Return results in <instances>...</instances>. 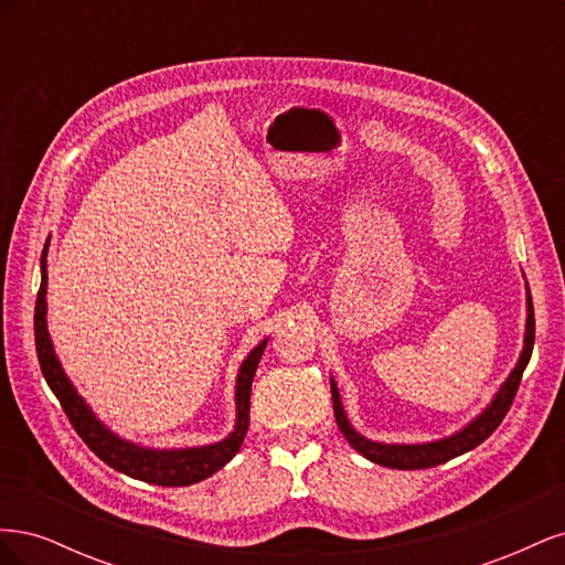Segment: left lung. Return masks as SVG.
Masks as SVG:
<instances>
[{
	"label": "left lung",
	"instance_id": "1",
	"mask_svg": "<svg viewBox=\"0 0 565 565\" xmlns=\"http://www.w3.org/2000/svg\"><path fill=\"white\" fill-rule=\"evenodd\" d=\"M525 306H527V318H525V337H523V351L519 355L516 367L511 370L509 377L504 380V384L500 386V391L494 393V398L490 401V405L483 409L481 415L476 419H471L465 429H459L452 436L438 438L431 443H377L370 440L365 436L358 434L347 413L344 405H341V396L339 388L334 384V380L330 377V386H332V405H334V417H337V426L339 431L344 434V438L349 440V446L353 450L361 452L363 457H367L374 465H382L388 469H429V467H438L443 461H448L452 457L465 455L469 450H473L481 443L498 429L502 424L504 415L509 413L511 403H514V396L519 391L523 370L533 355V344H535V311H533V297H530V289H525Z\"/></svg>",
	"mask_w": 565,
	"mask_h": 565
}]
</instances>
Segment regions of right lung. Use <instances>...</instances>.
<instances>
[{
    "label": "right lung",
    "instance_id": "add662e5",
    "mask_svg": "<svg viewBox=\"0 0 565 565\" xmlns=\"http://www.w3.org/2000/svg\"><path fill=\"white\" fill-rule=\"evenodd\" d=\"M46 249L42 252V285L38 292V306H35V344H38V358L40 367L49 388L56 393L61 401V407L65 409L67 419L75 426L79 438L87 443L89 450L106 461L108 467L117 469L119 473H127L139 481L152 483V486H193L216 473L221 467H226L228 461L241 450L247 426H249V393H252V380L256 374V365L262 361V353L266 349L264 339L259 347H254L249 355L243 361L241 372H237L235 382V429L218 443L200 448H181V450H152L136 446L131 440L119 438L113 434L108 426L100 422L94 409L84 403V398L67 380V374L61 367V361L56 358L54 344L46 330Z\"/></svg>",
    "mask_w": 565,
    "mask_h": 565
}]
</instances>
